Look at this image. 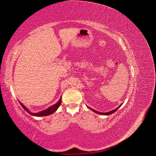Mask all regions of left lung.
<instances>
[{"instance_id": "8db88e82", "label": "left lung", "mask_w": 156, "mask_h": 156, "mask_svg": "<svg viewBox=\"0 0 156 156\" xmlns=\"http://www.w3.org/2000/svg\"><path fill=\"white\" fill-rule=\"evenodd\" d=\"M122 105V103L121 105H120L119 107H118L117 108H116L115 109H114V110H112V111H108V112H99V111H96V110H94V109H93V108H90V107H88V108H89V109H90V110H92L93 112H96V113H97V114H99V115H111V114H112V113H114L115 112H116L118 109H119V108L121 107V105Z\"/></svg>"}]
</instances>
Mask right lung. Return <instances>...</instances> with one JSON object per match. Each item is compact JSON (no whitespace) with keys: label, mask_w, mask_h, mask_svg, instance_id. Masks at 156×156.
<instances>
[{"label":"right lung","mask_w":156,"mask_h":156,"mask_svg":"<svg viewBox=\"0 0 156 156\" xmlns=\"http://www.w3.org/2000/svg\"><path fill=\"white\" fill-rule=\"evenodd\" d=\"M61 102H62V96L60 97V98L59 99V100L58 101V102L55 103V104L51 105V107H48V108H47V109H45L44 111H40V112H30L24 105L22 103H21L20 101V103L21 104V105L22 106V107L24 108V109L28 113H29L30 115L38 117V116H48V115L53 114V112H55L56 110L58 109V108L59 107V106L61 104Z\"/></svg>","instance_id":"obj_1"}]
</instances>
